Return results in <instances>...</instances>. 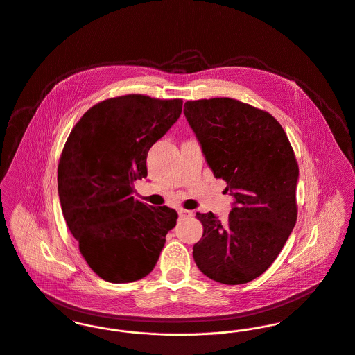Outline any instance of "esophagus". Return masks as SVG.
<instances>
[{"mask_svg":"<svg viewBox=\"0 0 355 355\" xmlns=\"http://www.w3.org/2000/svg\"><path fill=\"white\" fill-rule=\"evenodd\" d=\"M178 215H180V218L191 216V215H192V211H187V209H180V211H178Z\"/></svg>","mask_w":355,"mask_h":355,"instance_id":"esophagus-1","label":"esophagus"}]
</instances>
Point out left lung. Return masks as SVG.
<instances>
[{
    "instance_id": "left-lung-1",
    "label": "left lung",
    "mask_w": 355,
    "mask_h": 355,
    "mask_svg": "<svg viewBox=\"0 0 355 355\" xmlns=\"http://www.w3.org/2000/svg\"><path fill=\"white\" fill-rule=\"evenodd\" d=\"M184 114L214 177L233 197L226 223L212 212L196 214L204 233L195 263L215 282L248 283L270 268L295 226L294 151L271 114L236 99L187 102Z\"/></svg>"
}]
</instances>
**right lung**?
I'll return each instance as SVG.
<instances>
[{
	"label": "right lung",
	"instance_id": "right-lung-1",
	"mask_svg": "<svg viewBox=\"0 0 355 355\" xmlns=\"http://www.w3.org/2000/svg\"><path fill=\"white\" fill-rule=\"evenodd\" d=\"M181 112V99L113 98L91 107L67 140L58 164L62 214L87 264L107 282L148 275L177 223L175 209L132 195L147 177L150 148Z\"/></svg>",
	"mask_w": 355,
	"mask_h": 355
}]
</instances>
